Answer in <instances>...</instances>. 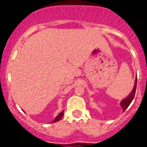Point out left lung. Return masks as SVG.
<instances>
[{
	"label": "left lung",
	"mask_w": 147,
	"mask_h": 147,
	"mask_svg": "<svg viewBox=\"0 0 147 147\" xmlns=\"http://www.w3.org/2000/svg\"><path fill=\"white\" fill-rule=\"evenodd\" d=\"M136 87H137V79L136 80V83H135V86L133 90H132V93H130L129 96L126 98L125 99H124L121 103V106L122 109H123V111H125L127 107H129V105H130V103L132 102V101L133 100L135 96V93H136Z\"/></svg>",
	"instance_id": "1"
}]
</instances>
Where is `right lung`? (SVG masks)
<instances>
[{
    "instance_id": "obj_1",
    "label": "right lung",
    "mask_w": 147,
    "mask_h": 147,
    "mask_svg": "<svg viewBox=\"0 0 147 147\" xmlns=\"http://www.w3.org/2000/svg\"><path fill=\"white\" fill-rule=\"evenodd\" d=\"M63 114H64V110H63L62 112H61L60 113H59V115L57 116V117H56V119H54V120L52 121L53 123H55V122H57V121H58L60 120V119L62 118V116H63Z\"/></svg>"
}]
</instances>
